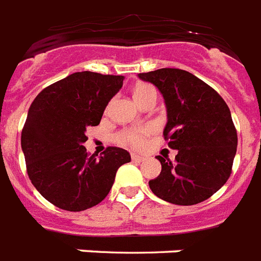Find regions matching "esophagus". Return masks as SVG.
I'll return each instance as SVG.
<instances>
[{"instance_id":"1","label":"esophagus","mask_w":261,"mask_h":261,"mask_svg":"<svg viewBox=\"0 0 261 261\" xmlns=\"http://www.w3.org/2000/svg\"><path fill=\"white\" fill-rule=\"evenodd\" d=\"M132 160L135 162V163H141V162L144 160V158L140 155H136V153H132Z\"/></svg>"}]
</instances>
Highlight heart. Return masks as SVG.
Masks as SVG:
<instances>
[{"instance_id":"obj_1","label":"heart","mask_w":261,"mask_h":261,"mask_svg":"<svg viewBox=\"0 0 261 261\" xmlns=\"http://www.w3.org/2000/svg\"><path fill=\"white\" fill-rule=\"evenodd\" d=\"M152 93H155L156 91L153 87L148 86V85H140V86H137L133 91V97L135 99H139V98L144 97V95L147 94H152ZM149 132V129L144 128V129H126V130H122L117 136L118 141L124 144H129V145H132L135 148H141L145 143V136Z\"/></svg>"}]
</instances>
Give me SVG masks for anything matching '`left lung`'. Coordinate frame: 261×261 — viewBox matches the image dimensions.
<instances>
[{"instance_id":"obj_1","label":"left lung","mask_w":261,"mask_h":261,"mask_svg":"<svg viewBox=\"0 0 261 261\" xmlns=\"http://www.w3.org/2000/svg\"><path fill=\"white\" fill-rule=\"evenodd\" d=\"M139 78L153 83L163 95L164 139L178 151L174 162L158 156L162 172L149 180V189L174 205L205 201L232 174L237 132L228 105L213 87L185 70L160 68Z\"/></svg>"}]
</instances>
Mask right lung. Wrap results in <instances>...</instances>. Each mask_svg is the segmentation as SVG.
I'll list each match as a JSON object with an SVG mask.
<instances>
[{"label": "right lung", "mask_w": 261, "mask_h": 261, "mask_svg": "<svg viewBox=\"0 0 261 261\" xmlns=\"http://www.w3.org/2000/svg\"><path fill=\"white\" fill-rule=\"evenodd\" d=\"M122 75L74 72L41 90L21 132L27 172L39 193L59 209L82 212L103 201L128 151L108 147L89 155L86 128L99 124L106 105L122 87Z\"/></svg>", "instance_id": "right-lung-1"}]
</instances>
